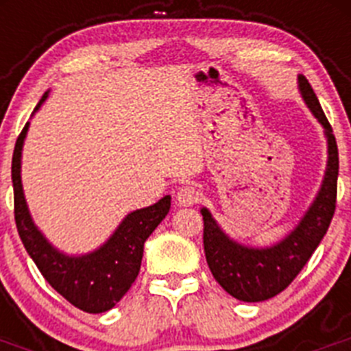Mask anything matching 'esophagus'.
Listing matches in <instances>:
<instances>
[{"label": "esophagus", "mask_w": 351, "mask_h": 351, "mask_svg": "<svg viewBox=\"0 0 351 351\" xmlns=\"http://www.w3.org/2000/svg\"><path fill=\"white\" fill-rule=\"evenodd\" d=\"M176 200H178L179 206L190 207L200 200V191H198L195 186H190V184L181 186V188L178 190V195H176Z\"/></svg>", "instance_id": "obj_1"}]
</instances>
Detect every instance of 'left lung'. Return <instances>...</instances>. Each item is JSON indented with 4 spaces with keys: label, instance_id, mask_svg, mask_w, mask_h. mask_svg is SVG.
<instances>
[{
    "label": "left lung",
    "instance_id": "left-lung-1",
    "mask_svg": "<svg viewBox=\"0 0 351 351\" xmlns=\"http://www.w3.org/2000/svg\"><path fill=\"white\" fill-rule=\"evenodd\" d=\"M297 84L304 104L324 128L328 156L320 190L293 230L272 246H246L226 235L207 207L200 209L204 216V251L207 265L223 290L243 302L271 299L295 280L327 234L336 210L339 172L336 137L308 79L299 75Z\"/></svg>",
    "mask_w": 351,
    "mask_h": 351
}]
</instances>
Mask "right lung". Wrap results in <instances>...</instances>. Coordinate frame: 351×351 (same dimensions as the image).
<instances>
[{"mask_svg":"<svg viewBox=\"0 0 351 351\" xmlns=\"http://www.w3.org/2000/svg\"><path fill=\"white\" fill-rule=\"evenodd\" d=\"M49 91L35 107L33 114L47 100ZM29 130L26 123L15 142L12 158V182H14L15 225L19 237L47 283L75 308L86 313H105L112 309L141 271L144 243L154 228L163 221L170 210V195L160 198L153 206L128 213L117 225L112 235L84 255H66L49 243V239L35 225L27 209L21 179L24 138Z\"/></svg>","mask_w":351,"mask_h":351,"instance_id":"obj_1","label":"right lung"}]
</instances>
